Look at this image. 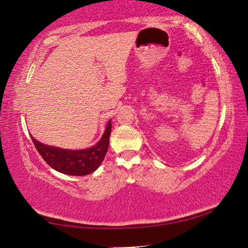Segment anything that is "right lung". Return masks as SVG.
Listing matches in <instances>:
<instances>
[{
    "label": "right lung",
    "instance_id": "obj_1",
    "mask_svg": "<svg viewBox=\"0 0 248 248\" xmlns=\"http://www.w3.org/2000/svg\"><path fill=\"white\" fill-rule=\"evenodd\" d=\"M110 132L111 119L108 121L106 129L97 143L83 150L56 148L41 143L32 136L31 138L41 157L53 170L70 176H85L93 173L102 164L108 150Z\"/></svg>",
    "mask_w": 248,
    "mask_h": 248
}]
</instances>
